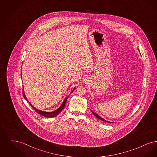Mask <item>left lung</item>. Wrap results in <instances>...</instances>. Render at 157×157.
Returning <instances> with one entry per match:
<instances>
[{"mask_svg":"<svg viewBox=\"0 0 157 157\" xmlns=\"http://www.w3.org/2000/svg\"><path fill=\"white\" fill-rule=\"evenodd\" d=\"M91 111L93 113V114L94 115V116H96V117L97 118H98V119H100V120H102V121H105V122H107V123H111V122H109V121H107V120H104V119H103L102 118H101L100 116H98L97 114H96V113H95L94 112H93L91 109Z\"/></svg>","mask_w":157,"mask_h":157,"instance_id":"obj_1","label":"left lung"}]
</instances>
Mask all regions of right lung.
<instances>
[{"instance_id":"right-lung-1","label":"right lung","mask_w":157,"mask_h":157,"mask_svg":"<svg viewBox=\"0 0 157 157\" xmlns=\"http://www.w3.org/2000/svg\"><path fill=\"white\" fill-rule=\"evenodd\" d=\"M75 89V87L73 89V91H71V93H73V91H74ZM23 97L25 98V100H27V101L29 102V101L27 100V98L26 97V96H25V92H24V89H23ZM67 98H68V97H66V98L64 100L63 102V103L61 104V105L60 106V107H59V109H57L56 110H55L54 111H52V112H46V111H41V110H39V109H36L35 107H33V106L30 104V102H29V103H30V104L31 105V106L33 108V109H34V110H35V111L38 113V114H40L41 116L46 117H48V118H52V117H56V116H57V115H58V114L61 112V111L63 109L64 107V106H65V104H66V101H67Z\"/></svg>"}]
</instances>
